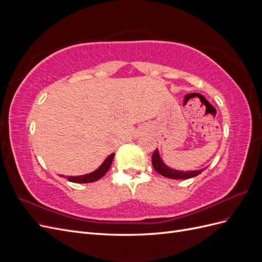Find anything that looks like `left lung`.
Returning <instances> with one entry per match:
<instances>
[{"label": "left lung", "mask_w": 262, "mask_h": 262, "mask_svg": "<svg viewBox=\"0 0 262 262\" xmlns=\"http://www.w3.org/2000/svg\"><path fill=\"white\" fill-rule=\"evenodd\" d=\"M152 164L154 169L161 173L162 176L171 178V179H189L199 175V173L202 172L203 169L200 170H190V171H180V170H175L169 168L168 166H166L164 162L162 161V158L160 156V153L158 150L155 149V152L152 155Z\"/></svg>", "instance_id": "obj_1"}]
</instances>
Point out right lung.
Returning <instances> with one entry per match:
<instances>
[{
    "label": "right lung",
    "mask_w": 262,
    "mask_h": 262,
    "mask_svg": "<svg viewBox=\"0 0 262 262\" xmlns=\"http://www.w3.org/2000/svg\"><path fill=\"white\" fill-rule=\"evenodd\" d=\"M114 156H115V153L109 155L104 161V163H102L95 171H93L91 173H87V175H83V176H74V177L69 176L68 180L71 182H78V184H86V182H94V181L99 180L108 171L110 166H112Z\"/></svg>",
    "instance_id": "add662e5"
}]
</instances>
